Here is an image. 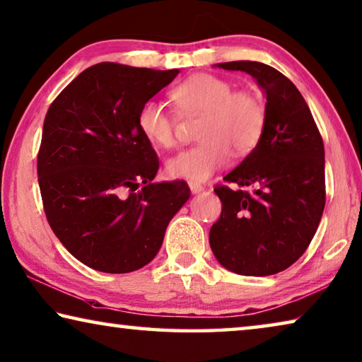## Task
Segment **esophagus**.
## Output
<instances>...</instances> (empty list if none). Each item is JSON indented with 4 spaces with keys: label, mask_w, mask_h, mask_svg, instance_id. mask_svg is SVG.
Returning a JSON list of instances; mask_svg holds the SVG:
<instances>
[{
    "label": "esophagus",
    "mask_w": 362,
    "mask_h": 362,
    "mask_svg": "<svg viewBox=\"0 0 362 362\" xmlns=\"http://www.w3.org/2000/svg\"><path fill=\"white\" fill-rule=\"evenodd\" d=\"M188 187H190L192 193H202V192H204V187L202 185V183H197V182H188Z\"/></svg>",
    "instance_id": "obj_1"
}]
</instances>
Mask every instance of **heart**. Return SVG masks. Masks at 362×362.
Returning a JSON list of instances; mask_svg holds the SVG:
<instances>
[{
	"mask_svg": "<svg viewBox=\"0 0 362 362\" xmlns=\"http://www.w3.org/2000/svg\"><path fill=\"white\" fill-rule=\"evenodd\" d=\"M170 98L180 116H202L198 145L177 153L165 164L174 179L204 182L223 168L233 151L243 156L255 150L266 129V107L255 93L233 91L228 80L197 74L172 90ZM140 134L158 148L175 145L177 119L163 103L148 100L136 114Z\"/></svg>",
	"mask_w": 362,
	"mask_h": 362,
	"instance_id": "b5f03b06",
	"label": "heart"
}]
</instances>
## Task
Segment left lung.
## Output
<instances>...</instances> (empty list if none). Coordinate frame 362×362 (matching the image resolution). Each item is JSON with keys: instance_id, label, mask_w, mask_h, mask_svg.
<instances>
[{"instance_id": "8db88e82", "label": "left lung", "mask_w": 362, "mask_h": 362, "mask_svg": "<svg viewBox=\"0 0 362 362\" xmlns=\"http://www.w3.org/2000/svg\"><path fill=\"white\" fill-rule=\"evenodd\" d=\"M250 74L266 95L259 143L214 188L222 203L209 245L223 267L264 277L285 271L311 243L325 206L324 141L305 98L282 72L256 61L221 62Z\"/></svg>"}]
</instances>
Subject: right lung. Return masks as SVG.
Instances as JSON below:
<instances>
[{
  "label": "right lung",
  "mask_w": 362,
  "mask_h": 362,
  "mask_svg": "<svg viewBox=\"0 0 362 362\" xmlns=\"http://www.w3.org/2000/svg\"><path fill=\"white\" fill-rule=\"evenodd\" d=\"M179 72L100 62L48 109L37 159L45 214L69 253L95 271L127 274L151 262L190 198L183 180L153 183L159 159L136 125L140 106Z\"/></svg>",
  "instance_id": "obj_1"
}]
</instances>
